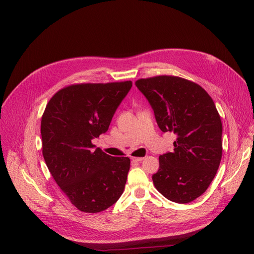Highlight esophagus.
I'll return each instance as SVG.
<instances>
[{"label": "esophagus", "mask_w": 254, "mask_h": 254, "mask_svg": "<svg viewBox=\"0 0 254 254\" xmlns=\"http://www.w3.org/2000/svg\"><path fill=\"white\" fill-rule=\"evenodd\" d=\"M131 159L134 162H142L143 159H144V157H131Z\"/></svg>", "instance_id": "34e87169"}]
</instances>
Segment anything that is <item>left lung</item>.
<instances>
[{
  "label": "left lung",
  "instance_id": "1",
  "mask_svg": "<svg viewBox=\"0 0 254 254\" xmlns=\"http://www.w3.org/2000/svg\"><path fill=\"white\" fill-rule=\"evenodd\" d=\"M136 86L158 127L176 135L174 151L159 155L155 189L172 202H192L207 190L221 161L222 125L215 104L204 88L180 77L140 79Z\"/></svg>",
  "mask_w": 254,
  "mask_h": 254
}]
</instances>
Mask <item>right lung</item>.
<instances>
[{"instance_id": "obj_1", "label": "right lung", "mask_w": 254, "mask_h": 254, "mask_svg": "<svg viewBox=\"0 0 254 254\" xmlns=\"http://www.w3.org/2000/svg\"><path fill=\"white\" fill-rule=\"evenodd\" d=\"M131 81L76 84L58 91L41 120L42 151L62 191L80 211L97 213L123 194L128 157H114L91 143L109 128Z\"/></svg>"}]
</instances>
